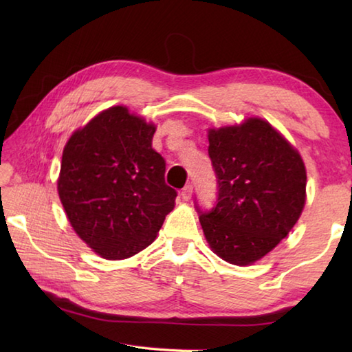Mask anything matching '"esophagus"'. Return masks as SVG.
<instances>
[{"mask_svg": "<svg viewBox=\"0 0 352 352\" xmlns=\"http://www.w3.org/2000/svg\"><path fill=\"white\" fill-rule=\"evenodd\" d=\"M192 192H193V186L192 184L184 186V188L182 189V198L184 201H189L192 198Z\"/></svg>", "mask_w": 352, "mask_h": 352, "instance_id": "obj_1", "label": "esophagus"}]
</instances>
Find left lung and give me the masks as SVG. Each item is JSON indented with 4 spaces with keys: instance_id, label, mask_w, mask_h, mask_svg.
Returning <instances> with one entry per match:
<instances>
[{
    "instance_id": "8db88e82",
    "label": "left lung",
    "mask_w": 352,
    "mask_h": 352,
    "mask_svg": "<svg viewBox=\"0 0 352 352\" xmlns=\"http://www.w3.org/2000/svg\"><path fill=\"white\" fill-rule=\"evenodd\" d=\"M208 157L218 182L212 210L199 222L210 248L246 266L272 251L300 219L305 166L300 153L260 118L208 130Z\"/></svg>"
}]
</instances>
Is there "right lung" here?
<instances>
[{"instance_id": "right-lung-1", "label": "right lung", "mask_w": 352, "mask_h": 352, "mask_svg": "<svg viewBox=\"0 0 352 352\" xmlns=\"http://www.w3.org/2000/svg\"><path fill=\"white\" fill-rule=\"evenodd\" d=\"M154 124L124 106L101 111L65 145L58 197L74 231L109 260L145 250L174 210L164 159L153 149Z\"/></svg>"}]
</instances>
